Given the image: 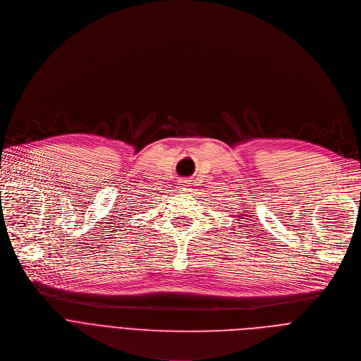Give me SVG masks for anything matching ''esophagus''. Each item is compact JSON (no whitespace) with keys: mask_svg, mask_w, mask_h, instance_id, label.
Here are the masks:
<instances>
[{"mask_svg":"<svg viewBox=\"0 0 361 361\" xmlns=\"http://www.w3.org/2000/svg\"><path fill=\"white\" fill-rule=\"evenodd\" d=\"M179 186H180V189L182 190H185V192H189V189H190V180H188V179H183V180H180L179 182Z\"/></svg>","mask_w":361,"mask_h":361,"instance_id":"esophagus-1","label":"esophagus"}]
</instances>
